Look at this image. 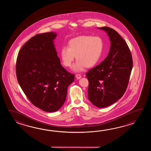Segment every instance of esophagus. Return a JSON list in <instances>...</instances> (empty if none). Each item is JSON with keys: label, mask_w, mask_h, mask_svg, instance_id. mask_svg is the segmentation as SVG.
<instances>
[{"label": "esophagus", "mask_w": 151, "mask_h": 151, "mask_svg": "<svg viewBox=\"0 0 151 151\" xmlns=\"http://www.w3.org/2000/svg\"><path fill=\"white\" fill-rule=\"evenodd\" d=\"M76 78L78 79H79L81 77V76L80 74H76Z\"/></svg>", "instance_id": "1"}]
</instances>
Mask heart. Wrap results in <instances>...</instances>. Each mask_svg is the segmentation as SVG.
I'll use <instances>...</instances> for the list:
<instances>
[{
  "instance_id": "1",
  "label": "heart",
  "mask_w": 151,
  "mask_h": 151,
  "mask_svg": "<svg viewBox=\"0 0 151 151\" xmlns=\"http://www.w3.org/2000/svg\"><path fill=\"white\" fill-rule=\"evenodd\" d=\"M104 47L103 39L99 37L80 35L71 39L68 46L60 50L61 61L65 67H71L74 59L77 60L73 65V70L83 71L86 68L93 67L99 60Z\"/></svg>"
}]
</instances>
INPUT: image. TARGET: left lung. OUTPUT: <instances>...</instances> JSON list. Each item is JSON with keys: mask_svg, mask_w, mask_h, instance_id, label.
Instances as JSON below:
<instances>
[{"mask_svg": "<svg viewBox=\"0 0 151 151\" xmlns=\"http://www.w3.org/2000/svg\"><path fill=\"white\" fill-rule=\"evenodd\" d=\"M105 31L111 41L109 55L104 61L86 73L88 98L94 106L104 108L120 99L128 86L133 67L131 53L124 39L114 29Z\"/></svg>", "mask_w": 151, "mask_h": 151, "instance_id": "1", "label": "left lung"}]
</instances>
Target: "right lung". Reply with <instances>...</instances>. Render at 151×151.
I'll list each match as a JSON object with an SVG mask.
<instances>
[{"label": "right lung", "instance_id": "obj_1", "mask_svg": "<svg viewBox=\"0 0 151 151\" xmlns=\"http://www.w3.org/2000/svg\"><path fill=\"white\" fill-rule=\"evenodd\" d=\"M56 37L55 32H47L29 39L19 52L16 66L24 93L33 105L48 112L61 108L74 80V74L60 64L53 44Z\"/></svg>", "mask_w": 151, "mask_h": 151}]
</instances>
